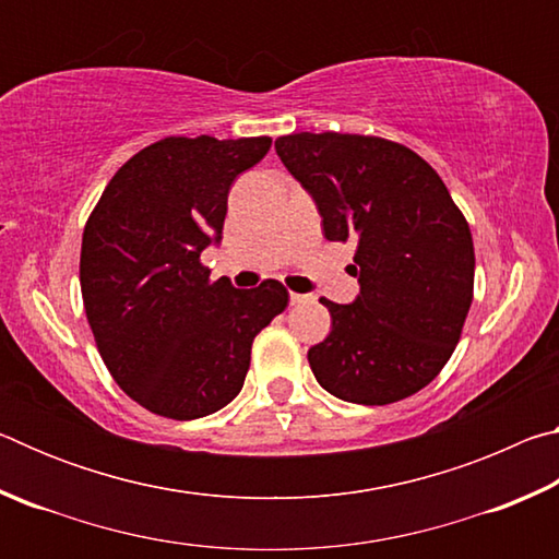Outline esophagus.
<instances>
[{"instance_id":"obj_1","label":"esophagus","mask_w":559,"mask_h":559,"mask_svg":"<svg viewBox=\"0 0 559 559\" xmlns=\"http://www.w3.org/2000/svg\"><path fill=\"white\" fill-rule=\"evenodd\" d=\"M310 300V296H302V293H293L290 290V306H300V302Z\"/></svg>"}]
</instances>
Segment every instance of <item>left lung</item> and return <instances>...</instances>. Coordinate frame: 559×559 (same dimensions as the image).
I'll list each match as a JSON object with an SVG mask.
<instances>
[{
  "label": "left lung",
  "mask_w": 559,
  "mask_h": 559,
  "mask_svg": "<svg viewBox=\"0 0 559 559\" xmlns=\"http://www.w3.org/2000/svg\"><path fill=\"white\" fill-rule=\"evenodd\" d=\"M288 173L308 189L328 241L357 243L359 296L328 298L333 330L308 349L323 390L382 406L437 377L461 340L476 253L466 216L427 159L374 135L293 132L276 140Z\"/></svg>",
  "instance_id": "8db88e82"
}]
</instances>
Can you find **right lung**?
Wrapping results in <instances>:
<instances>
[{"mask_svg": "<svg viewBox=\"0 0 559 559\" xmlns=\"http://www.w3.org/2000/svg\"><path fill=\"white\" fill-rule=\"evenodd\" d=\"M271 138H165L103 189L81 243V293L108 372L167 419L219 412L241 392L251 343L288 306L278 281L234 288L200 261L219 243L231 182Z\"/></svg>", "mask_w": 559, "mask_h": 559, "instance_id": "right-lung-1", "label": "right lung"}]
</instances>
